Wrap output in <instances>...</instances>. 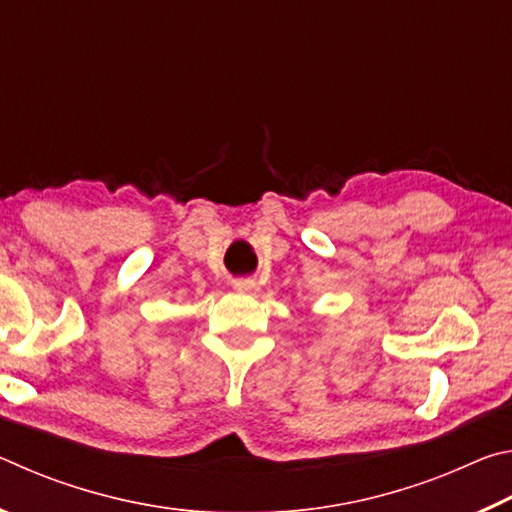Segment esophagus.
Wrapping results in <instances>:
<instances>
[{
    "label": "esophagus",
    "mask_w": 512,
    "mask_h": 512,
    "mask_svg": "<svg viewBox=\"0 0 512 512\" xmlns=\"http://www.w3.org/2000/svg\"><path fill=\"white\" fill-rule=\"evenodd\" d=\"M232 287L239 293H257L259 291V284L255 280H235L232 282Z\"/></svg>",
    "instance_id": "34e87169"
}]
</instances>
